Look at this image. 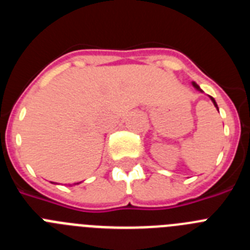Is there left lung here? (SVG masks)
Returning a JSON list of instances; mask_svg holds the SVG:
<instances>
[{
    "label": "left lung",
    "instance_id": "left-lung-1",
    "mask_svg": "<svg viewBox=\"0 0 250 250\" xmlns=\"http://www.w3.org/2000/svg\"><path fill=\"white\" fill-rule=\"evenodd\" d=\"M193 86H194V87H195V89H198V90H200V87H199V86H198V85H196V83H193ZM200 91H202V90H200ZM210 99H211V101H213V104H214V106H215V107H216V109H218V105H216V103H215V100H214V99H213V98H211V96H210Z\"/></svg>",
    "mask_w": 250,
    "mask_h": 250
}]
</instances>
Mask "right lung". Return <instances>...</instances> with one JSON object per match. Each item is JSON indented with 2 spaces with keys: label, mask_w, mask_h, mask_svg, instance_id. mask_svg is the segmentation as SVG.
I'll return each mask as SVG.
<instances>
[{
  "label": "right lung",
  "mask_w": 250,
  "mask_h": 250,
  "mask_svg": "<svg viewBox=\"0 0 250 250\" xmlns=\"http://www.w3.org/2000/svg\"><path fill=\"white\" fill-rule=\"evenodd\" d=\"M77 184H79V183H77Z\"/></svg>",
  "instance_id": "add662e5"
}]
</instances>
